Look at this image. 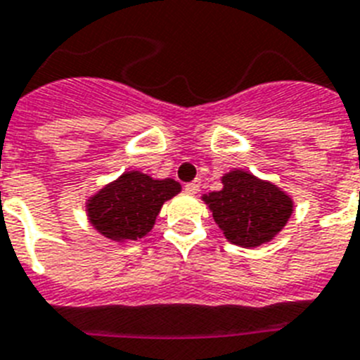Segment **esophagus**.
I'll return each instance as SVG.
<instances>
[{"label": "esophagus", "instance_id": "obj_1", "mask_svg": "<svg viewBox=\"0 0 360 360\" xmlns=\"http://www.w3.org/2000/svg\"><path fill=\"white\" fill-rule=\"evenodd\" d=\"M185 192H186V194H198V192H200V181H192V183H186Z\"/></svg>", "mask_w": 360, "mask_h": 360}]
</instances>
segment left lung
<instances>
[{
  "label": "left lung",
  "mask_w": 360,
  "mask_h": 360,
  "mask_svg": "<svg viewBox=\"0 0 360 360\" xmlns=\"http://www.w3.org/2000/svg\"><path fill=\"white\" fill-rule=\"evenodd\" d=\"M201 200L227 240L248 250L274 240L294 210V200L276 183L238 168L221 175V190Z\"/></svg>",
  "instance_id": "obj_1"
}]
</instances>
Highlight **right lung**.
Returning a JSON list of instances; mask_svg holds the SVG:
<instances>
[{
  "mask_svg": "<svg viewBox=\"0 0 360 360\" xmlns=\"http://www.w3.org/2000/svg\"><path fill=\"white\" fill-rule=\"evenodd\" d=\"M181 192L174 179H153L139 170L124 172L86 200L90 226L118 244L144 238L166 201Z\"/></svg>",
  "mask_w": 360,
  "mask_h": 360,
  "instance_id": "obj_1",
  "label": "right lung"
}]
</instances>
